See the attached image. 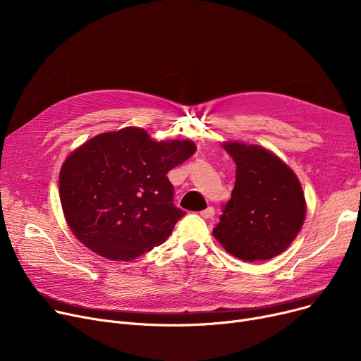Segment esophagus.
I'll list each match as a JSON object with an SVG mask.
<instances>
[{
    "label": "esophagus",
    "instance_id": "1",
    "mask_svg": "<svg viewBox=\"0 0 361 361\" xmlns=\"http://www.w3.org/2000/svg\"><path fill=\"white\" fill-rule=\"evenodd\" d=\"M200 215H202L203 218H206V219H211V218L215 216V209H214L212 206H209V207H206L204 211H202Z\"/></svg>",
    "mask_w": 361,
    "mask_h": 361
}]
</instances>
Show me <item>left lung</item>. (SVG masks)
<instances>
[{
  "label": "left lung",
  "instance_id": "obj_1",
  "mask_svg": "<svg viewBox=\"0 0 361 361\" xmlns=\"http://www.w3.org/2000/svg\"><path fill=\"white\" fill-rule=\"evenodd\" d=\"M222 147L234 159L235 184L214 237L230 255L268 260L286 250L306 218V200L293 169L271 150L241 142Z\"/></svg>",
  "mask_w": 361,
  "mask_h": 361
}]
</instances>
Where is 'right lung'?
Instances as JSON below:
<instances>
[{
	"label": "right lung",
	"instance_id": "add662e5",
	"mask_svg": "<svg viewBox=\"0 0 361 361\" xmlns=\"http://www.w3.org/2000/svg\"><path fill=\"white\" fill-rule=\"evenodd\" d=\"M195 152L192 140L155 142L139 127L87 140L60 171L70 230L92 252L121 262L162 244L185 215L173 203L166 173Z\"/></svg>",
	"mask_w": 361,
	"mask_h": 361
}]
</instances>
